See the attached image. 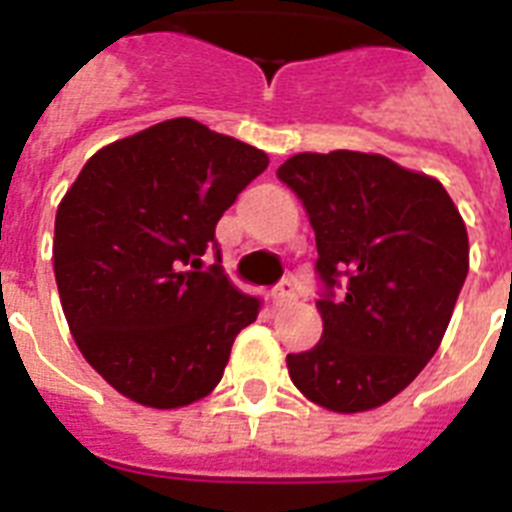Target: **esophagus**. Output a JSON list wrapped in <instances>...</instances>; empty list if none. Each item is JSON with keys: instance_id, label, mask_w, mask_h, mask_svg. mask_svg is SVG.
Returning a JSON list of instances; mask_svg holds the SVG:
<instances>
[{"instance_id": "esophagus-1", "label": "esophagus", "mask_w": 512, "mask_h": 512, "mask_svg": "<svg viewBox=\"0 0 512 512\" xmlns=\"http://www.w3.org/2000/svg\"><path fill=\"white\" fill-rule=\"evenodd\" d=\"M295 300H297V289H295V284H292V281H289V279L279 281V284H276V289H273V292H271V305H273V308H284V305L295 303Z\"/></svg>"}]
</instances>
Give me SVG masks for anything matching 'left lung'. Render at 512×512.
<instances>
[{
  "instance_id": "obj_1",
  "label": "left lung",
  "mask_w": 512,
  "mask_h": 512,
  "mask_svg": "<svg viewBox=\"0 0 512 512\" xmlns=\"http://www.w3.org/2000/svg\"><path fill=\"white\" fill-rule=\"evenodd\" d=\"M316 231L324 335L289 353L313 404H385L441 345L468 276V231L438 180L380 154H297L276 170Z\"/></svg>"
}]
</instances>
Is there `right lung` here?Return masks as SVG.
<instances>
[{
	"mask_svg": "<svg viewBox=\"0 0 512 512\" xmlns=\"http://www.w3.org/2000/svg\"><path fill=\"white\" fill-rule=\"evenodd\" d=\"M265 167L255 146L170 119L100 148L63 196L60 303L82 356L122 396L177 409L220 382L263 303L223 273L215 225Z\"/></svg>",
	"mask_w": 512,
	"mask_h": 512,
	"instance_id": "1",
	"label": "right lung"
}]
</instances>
